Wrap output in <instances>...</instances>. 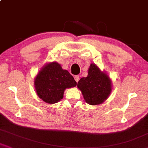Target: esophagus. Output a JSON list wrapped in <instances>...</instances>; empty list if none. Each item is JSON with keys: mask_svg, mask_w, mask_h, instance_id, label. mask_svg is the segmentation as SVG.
<instances>
[{"mask_svg": "<svg viewBox=\"0 0 148 148\" xmlns=\"http://www.w3.org/2000/svg\"><path fill=\"white\" fill-rule=\"evenodd\" d=\"M80 76H74V79H75V80H76V83H78V80H79V79H80Z\"/></svg>", "mask_w": 148, "mask_h": 148, "instance_id": "obj_1", "label": "esophagus"}]
</instances>
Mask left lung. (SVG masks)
<instances>
[{"instance_id": "1", "label": "left lung", "mask_w": 148, "mask_h": 148, "mask_svg": "<svg viewBox=\"0 0 148 148\" xmlns=\"http://www.w3.org/2000/svg\"><path fill=\"white\" fill-rule=\"evenodd\" d=\"M77 87L85 102L91 105L103 103L112 90L110 78L94 63L90 65L87 77L81 78L78 82Z\"/></svg>"}]
</instances>
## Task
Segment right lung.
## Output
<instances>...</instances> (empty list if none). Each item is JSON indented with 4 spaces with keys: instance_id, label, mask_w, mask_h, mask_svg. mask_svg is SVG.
Listing matches in <instances>:
<instances>
[{
    "instance_id": "add662e5",
    "label": "right lung",
    "mask_w": 148,
    "mask_h": 148,
    "mask_svg": "<svg viewBox=\"0 0 148 148\" xmlns=\"http://www.w3.org/2000/svg\"><path fill=\"white\" fill-rule=\"evenodd\" d=\"M34 85L39 98L46 103L55 104L63 98L65 89L75 87L76 82L68 71L54 61L41 69L35 78Z\"/></svg>"
}]
</instances>
